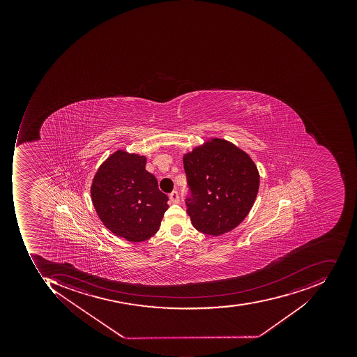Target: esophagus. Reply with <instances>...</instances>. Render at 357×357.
Here are the masks:
<instances>
[{
    "label": "esophagus",
    "instance_id": "1",
    "mask_svg": "<svg viewBox=\"0 0 357 357\" xmlns=\"http://www.w3.org/2000/svg\"><path fill=\"white\" fill-rule=\"evenodd\" d=\"M169 199L172 203L174 204H179L180 202V196L178 191H173L169 194Z\"/></svg>",
    "mask_w": 357,
    "mask_h": 357
}]
</instances>
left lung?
<instances>
[{"label": "left lung", "instance_id": "8db88e82", "mask_svg": "<svg viewBox=\"0 0 357 357\" xmlns=\"http://www.w3.org/2000/svg\"><path fill=\"white\" fill-rule=\"evenodd\" d=\"M183 167L190 192L187 212L197 231L219 236L245 220L259 187L257 166L245 152L213 138L185 154Z\"/></svg>", "mask_w": 357, "mask_h": 357}]
</instances>
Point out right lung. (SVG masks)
I'll return each mask as SVG.
<instances>
[{"mask_svg":"<svg viewBox=\"0 0 357 357\" xmlns=\"http://www.w3.org/2000/svg\"><path fill=\"white\" fill-rule=\"evenodd\" d=\"M146 156L114 152L92 182L94 208L114 235L132 243L148 241L159 231L168 197L146 170Z\"/></svg>","mask_w":357,"mask_h":357,"instance_id":"add662e5","label":"right lung"}]
</instances>
